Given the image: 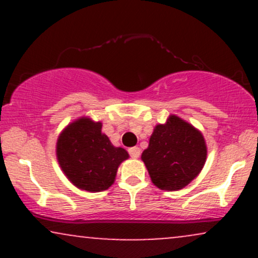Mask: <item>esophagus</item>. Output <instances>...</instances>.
Instances as JSON below:
<instances>
[{
    "instance_id": "1",
    "label": "esophagus",
    "mask_w": 258,
    "mask_h": 258,
    "mask_svg": "<svg viewBox=\"0 0 258 258\" xmlns=\"http://www.w3.org/2000/svg\"><path fill=\"white\" fill-rule=\"evenodd\" d=\"M128 154H130V156H131V158L137 159V158H139V155H141V149H139L138 147L130 148V149H128Z\"/></svg>"
}]
</instances>
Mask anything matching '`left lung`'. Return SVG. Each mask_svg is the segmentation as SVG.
Instances as JSON below:
<instances>
[{
	"instance_id": "1",
	"label": "left lung",
	"mask_w": 258,
	"mask_h": 258,
	"mask_svg": "<svg viewBox=\"0 0 258 258\" xmlns=\"http://www.w3.org/2000/svg\"><path fill=\"white\" fill-rule=\"evenodd\" d=\"M203 135L179 117L158 125L142 154L153 183L164 190H179L193 180L206 161Z\"/></svg>"
}]
</instances>
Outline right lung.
<instances>
[{"mask_svg": "<svg viewBox=\"0 0 258 258\" xmlns=\"http://www.w3.org/2000/svg\"><path fill=\"white\" fill-rule=\"evenodd\" d=\"M57 158L74 185L87 191H102L114 183L117 167L128 154L112 146L102 133V123L82 117L59 136Z\"/></svg>", "mask_w": 258, "mask_h": 258, "instance_id": "obj_1", "label": "right lung"}]
</instances>
